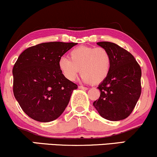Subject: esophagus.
<instances>
[{"instance_id":"34e87169","label":"esophagus","mask_w":157,"mask_h":157,"mask_svg":"<svg viewBox=\"0 0 157 157\" xmlns=\"http://www.w3.org/2000/svg\"><path fill=\"white\" fill-rule=\"evenodd\" d=\"M78 88L80 89V90H87L88 88L87 87H85L84 86H79Z\"/></svg>"}]
</instances>
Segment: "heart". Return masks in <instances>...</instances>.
I'll list each match as a JSON object with an SVG mask.
<instances>
[{"label": "heart", "mask_w": 157, "mask_h": 157, "mask_svg": "<svg viewBox=\"0 0 157 157\" xmlns=\"http://www.w3.org/2000/svg\"><path fill=\"white\" fill-rule=\"evenodd\" d=\"M70 59L62 57L58 67L64 77L74 82L79 72L84 82L99 84L107 78L111 67V57L103 47L78 46L69 54Z\"/></svg>", "instance_id": "b5f03b06"}]
</instances>
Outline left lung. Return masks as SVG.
Segmentation results:
<instances>
[{
  "label": "left lung",
  "mask_w": 157,
  "mask_h": 157,
  "mask_svg": "<svg viewBox=\"0 0 157 157\" xmlns=\"http://www.w3.org/2000/svg\"><path fill=\"white\" fill-rule=\"evenodd\" d=\"M111 57L109 74L100 84V96L93 102L102 118L119 121L132 113L141 94V69L135 57L117 44L108 41L97 43Z\"/></svg>",
  "instance_id": "obj_1"
}]
</instances>
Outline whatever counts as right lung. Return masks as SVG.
Masks as SVG:
<instances>
[{
  "mask_svg": "<svg viewBox=\"0 0 157 157\" xmlns=\"http://www.w3.org/2000/svg\"><path fill=\"white\" fill-rule=\"evenodd\" d=\"M76 43L47 42L29 47L13 67V92L29 117L49 122L67 107L78 86L67 80L58 67L59 59Z\"/></svg>",
  "mask_w": 157,
  "mask_h": 157,
  "instance_id": "add662e5",
  "label": "right lung"
}]
</instances>
